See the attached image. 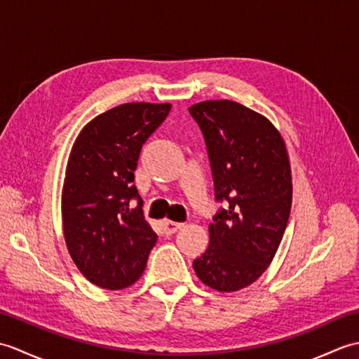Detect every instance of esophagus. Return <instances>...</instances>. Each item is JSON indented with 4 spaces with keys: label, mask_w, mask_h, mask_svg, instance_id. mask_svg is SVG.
<instances>
[{
    "label": "esophagus",
    "mask_w": 359,
    "mask_h": 359,
    "mask_svg": "<svg viewBox=\"0 0 359 359\" xmlns=\"http://www.w3.org/2000/svg\"><path fill=\"white\" fill-rule=\"evenodd\" d=\"M184 226V224L172 222V220H163V230L166 234H174L177 230Z\"/></svg>",
    "instance_id": "1"
}]
</instances>
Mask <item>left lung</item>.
<instances>
[{"mask_svg":"<svg viewBox=\"0 0 359 359\" xmlns=\"http://www.w3.org/2000/svg\"><path fill=\"white\" fill-rule=\"evenodd\" d=\"M188 111L207 144L216 201L228 202L193 269L216 292H238L269 269L287 228L293 185L285 142L269 118L241 103L207 100Z\"/></svg>","mask_w":359,"mask_h":359,"instance_id":"obj_1","label":"left lung"}]
</instances>
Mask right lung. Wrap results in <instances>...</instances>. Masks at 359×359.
Listing matches in <instances>:
<instances>
[{
	"mask_svg": "<svg viewBox=\"0 0 359 359\" xmlns=\"http://www.w3.org/2000/svg\"><path fill=\"white\" fill-rule=\"evenodd\" d=\"M170 111V103L116 106L90 120L72 144L62 191L63 234L77 269L97 287L133 285L156 245L133 182L143 143Z\"/></svg>",
	"mask_w": 359,
	"mask_h": 359,
	"instance_id": "1",
	"label": "right lung"
}]
</instances>
